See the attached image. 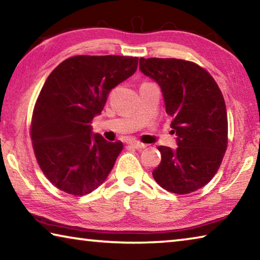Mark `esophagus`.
I'll use <instances>...</instances> for the list:
<instances>
[{
	"label": "esophagus",
	"mask_w": 260,
	"mask_h": 260,
	"mask_svg": "<svg viewBox=\"0 0 260 260\" xmlns=\"http://www.w3.org/2000/svg\"><path fill=\"white\" fill-rule=\"evenodd\" d=\"M129 144H131V146L133 147V148L138 149V150H141V149H144V148H147V144H144V143H141V142H139V141H131Z\"/></svg>",
	"instance_id": "esophagus-1"
}]
</instances>
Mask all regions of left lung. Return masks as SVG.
<instances>
[{
	"mask_svg": "<svg viewBox=\"0 0 260 260\" xmlns=\"http://www.w3.org/2000/svg\"><path fill=\"white\" fill-rule=\"evenodd\" d=\"M140 70L164 98L175 149L160 146L152 177L167 191L184 195L214 177L227 149V112L217 82L199 65L177 58H140Z\"/></svg>",
	"mask_w": 260,
	"mask_h": 260,
	"instance_id": "left-lung-1",
	"label": "left lung"
}]
</instances>
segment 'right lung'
Masks as SVG:
<instances>
[{
  "label": "right lung",
  "instance_id": "obj_1",
  "mask_svg": "<svg viewBox=\"0 0 260 260\" xmlns=\"http://www.w3.org/2000/svg\"><path fill=\"white\" fill-rule=\"evenodd\" d=\"M138 57L74 56L52 71L35 103L30 138L43 174L59 190L83 196L102 184L119 156L121 141L94 133L112 88L133 76Z\"/></svg>",
  "mask_w": 260,
  "mask_h": 260
}]
</instances>
